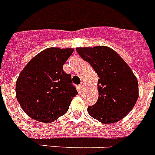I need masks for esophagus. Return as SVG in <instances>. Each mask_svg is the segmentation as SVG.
<instances>
[{
  "label": "esophagus",
  "instance_id": "1",
  "mask_svg": "<svg viewBox=\"0 0 155 155\" xmlns=\"http://www.w3.org/2000/svg\"><path fill=\"white\" fill-rule=\"evenodd\" d=\"M84 83H83V82H82L81 84H80V85H79V87H80V90H82V89L84 88Z\"/></svg>",
  "mask_w": 155,
  "mask_h": 155
}]
</instances>
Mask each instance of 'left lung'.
Segmentation results:
<instances>
[{
  "instance_id": "left-lung-1",
  "label": "left lung",
  "mask_w": 155,
  "mask_h": 155,
  "mask_svg": "<svg viewBox=\"0 0 155 155\" xmlns=\"http://www.w3.org/2000/svg\"><path fill=\"white\" fill-rule=\"evenodd\" d=\"M76 51L97 73L99 99L87 112L104 124L121 120L139 98L136 76L123 58L107 46L76 48Z\"/></svg>"
}]
</instances>
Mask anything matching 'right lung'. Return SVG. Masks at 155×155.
Returning a JSON list of instances; mask_svg holds the SVG:
<instances>
[{
    "mask_svg": "<svg viewBox=\"0 0 155 155\" xmlns=\"http://www.w3.org/2000/svg\"><path fill=\"white\" fill-rule=\"evenodd\" d=\"M74 49L48 48L34 56L21 71L16 83V96L27 115L51 123L68 110L78 92L63 65Z\"/></svg>",
    "mask_w": 155,
    "mask_h": 155,
    "instance_id": "1",
    "label": "right lung"
}]
</instances>
